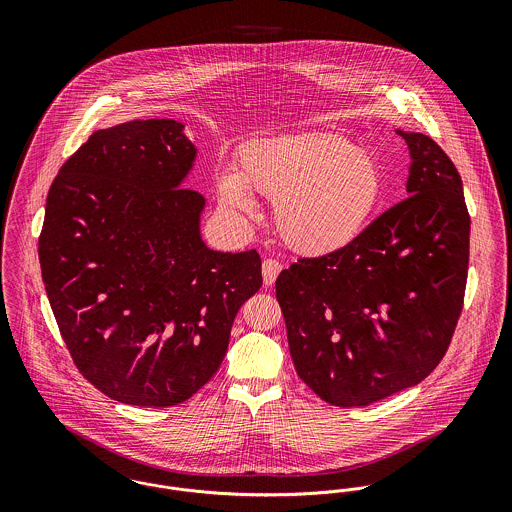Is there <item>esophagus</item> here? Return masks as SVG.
<instances>
[{"label":"esophagus","instance_id":"1","mask_svg":"<svg viewBox=\"0 0 512 512\" xmlns=\"http://www.w3.org/2000/svg\"><path fill=\"white\" fill-rule=\"evenodd\" d=\"M280 272H282V264L278 260H272V258L264 260V264H262V278H264L266 286H274V282H276Z\"/></svg>","mask_w":512,"mask_h":512}]
</instances>
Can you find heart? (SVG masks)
I'll return each instance as SVG.
<instances>
[{
	"label": "heart",
	"instance_id": "b5f03b06",
	"mask_svg": "<svg viewBox=\"0 0 512 512\" xmlns=\"http://www.w3.org/2000/svg\"><path fill=\"white\" fill-rule=\"evenodd\" d=\"M226 211L254 217L250 191L274 199L282 240L299 254L327 256L365 230L382 193V169L361 147L335 134H299L260 142L240 157L238 171L217 179Z\"/></svg>",
	"mask_w": 512,
	"mask_h": 512
}]
</instances>
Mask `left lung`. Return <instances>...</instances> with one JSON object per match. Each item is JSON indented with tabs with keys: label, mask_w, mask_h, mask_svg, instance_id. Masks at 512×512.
Returning <instances> with one entry per match:
<instances>
[{
	"label": "left lung",
	"mask_w": 512,
	"mask_h": 512,
	"mask_svg": "<svg viewBox=\"0 0 512 512\" xmlns=\"http://www.w3.org/2000/svg\"><path fill=\"white\" fill-rule=\"evenodd\" d=\"M410 149L408 199L347 248L301 258L276 280L299 378L325 402L357 408L422 382L455 331L469 264L463 183L428 136Z\"/></svg>",
	"instance_id": "left-lung-1"
}]
</instances>
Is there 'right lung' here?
<instances>
[{
  "mask_svg": "<svg viewBox=\"0 0 512 512\" xmlns=\"http://www.w3.org/2000/svg\"><path fill=\"white\" fill-rule=\"evenodd\" d=\"M195 159L183 122L132 120L94 132L47 195L39 262L51 309L82 376L124 404L189 400L262 288L256 250L205 244V197L181 189Z\"/></svg>",
  "mask_w": 512,
  "mask_h": 512,
  "instance_id": "obj_1",
  "label": "right lung"
}]
</instances>
